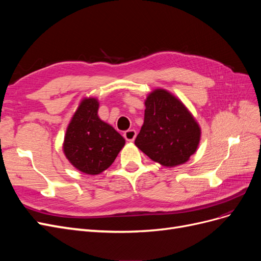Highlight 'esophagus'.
<instances>
[{
    "mask_svg": "<svg viewBox=\"0 0 261 261\" xmlns=\"http://www.w3.org/2000/svg\"><path fill=\"white\" fill-rule=\"evenodd\" d=\"M124 138L127 141H129V143H132V141H134L136 138V130H134V129L126 130L124 133Z\"/></svg>",
    "mask_w": 261,
    "mask_h": 261,
    "instance_id": "obj_1",
    "label": "esophagus"
}]
</instances>
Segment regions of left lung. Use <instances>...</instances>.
<instances>
[{
  "instance_id": "left-lung-1",
  "label": "left lung",
  "mask_w": 261,
  "mask_h": 261,
  "mask_svg": "<svg viewBox=\"0 0 261 261\" xmlns=\"http://www.w3.org/2000/svg\"><path fill=\"white\" fill-rule=\"evenodd\" d=\"M145 121L135 145L152 161L173 168L186 163L198 149L201 128L174 94L155 88L145 100Z\"/></svg>"
}]
</instances>
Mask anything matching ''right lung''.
I'll return each mask as SVG.
<instances>
[{
	"label": "right lung",
	"instance_id": "1",
	"mask_svg": "<svg viewBox=\"0 0 261 261\" xmlns=\"http://www.w3.org/2000/svg\"><path fill=\"white\" fill-rule=\"evenodd\" d=\"M99 100L85 97L67 125L63 152L75 169L98 175L111 167L125 146V139L98 115Z\"/></svg>",
	"mask_w": 261,
	"mask_h": 261
}]
</instances>
